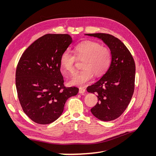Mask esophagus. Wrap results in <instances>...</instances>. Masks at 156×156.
Instances as JSON below:
<instances>
[{"label":"esophagus","mask_w":156,"mask_h":156,"mask_svg":"<svg viewBox=\"0 0 156 156\" xmlns=\"http://www.w3.org/2000/svg\"><path fill=\"white\" fill-rule=\"evenodd\" d=\"M79 94H83L84 93H85V89H84L83 88H79Z\"/></svg>","instance_id":"34e87169"}]
</instances>
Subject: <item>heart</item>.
Listing matches in <instances>:
<instances>
[{
  "label": "heart",
  "mask_w": 156,
  "mask_h": 156,
  "mask_svg": "<svg viewBox=\"0 0 156 156\" xmlns=\"http://www.w3.org/2000/svg\"><path fill=\"white\" fill-rule=\"evenodd\" d=\"M74 53L78 59H84L83 70L75 74L69 80L71 85L83 87L92 79L94 75L100 77L104 75L111 62V54L108 49L101 47L96 41L87 40L75 47ZM75 57L66 51L60 57V65L65 72L73 73L75 71Z\"/></svg>",
  "instance_id": "b5f03b06"
}]
</instances>
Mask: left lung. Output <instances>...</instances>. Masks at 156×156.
Segmentation results:
<instances>
[{"label":"left lung","mask_w":156,"mask_h":156,"mask_svg":"<svg viewBox=\"0 0 156 156\" xmlns=\"http://www.w3.org/2000/svg\"><path fill=\"white\" fill-rule=\"evenodd\" d=\"M101 40L109 48L111 62L107 72L87 92L96 93L97 104L91 108L92 115L102 121L119 118L126 109L134 92L135 64L129 51L122 42L104 33L86 34Z\"/></svg>","instance_id":"8db88e82"}]
</instances>
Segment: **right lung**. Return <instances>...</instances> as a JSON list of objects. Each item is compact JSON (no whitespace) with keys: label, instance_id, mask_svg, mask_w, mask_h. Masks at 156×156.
Listing matches in <instances>:
<instances>
[{"label":"right lung","instance_id":"1","mask_svg":"<svg viewBox=\"0 0 156 156\" xmlns=\"http://www.w3.org/2000/svg\"><path fill=\"white\" fill-rule=\"evenodd\" d=\"M69 34H48L36 40L19 61L16 85L23 110L37 124H49L62 114L66 101L79 88H66L60 57L72 44Z\"/></svg>","mask_w":156,"mask_h":156}]
</instances>
